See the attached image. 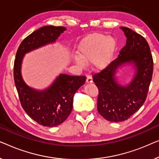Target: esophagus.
<instances>
[{
	"instance_id": "esophagus-1",
	"label": "esophagus",
	"mask_w": 159,
	"mask_h": 159,
	"mask_svg": "<svg viewBox=\"0 0 159 159\" xmlns=\"http://www.w3.org/2000/svg\"><path fill=\"white\" fill-rule=\"evenodd\" d=\"M93 81V79H92V77H91V75L90 74H88L86 75V82L87 83H91Z\"/></svg>"
}]
</instances>
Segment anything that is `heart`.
Listing matches in <instances>:
<instances>
[{"mask_svg":"<svg viewBox=\"0 0 159 159\" xmlns=\"http://www.w3.org/2000/svg\"><path fill=\"white\" fill-rule=\"evenodd\" d=\"M116 43L115 39L103 34H94L86 37L79 48V57L74 61L84 68L86 62L94 60L98 66L107 64L111 60Z\"/></svg>","mask_w":159,"mask_h":159,"instance_id":"obj_1","label":"heart"}]
</instances>
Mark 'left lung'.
<instances>
[{"label":"left lung","mask_w":159,"mask_h":159,"mask_svg":"<svg viewBox=\"0 0 159 159\" xmlns=\"http://www.w3.org/2000/svg\"><path fill=\"white\" fill-rule=\"evenodd\" d=\"M127 37L117 59L100 72L93 73V81L99 89L97 109L104 119L122 122L131 117L146 101L153 70V57L146 39L130 29L122 26ZM128 62L136 69L135 77L126 87L116 81L119 66Z\"/></svg>","instance_id":"8db88e82"}]
</instances>
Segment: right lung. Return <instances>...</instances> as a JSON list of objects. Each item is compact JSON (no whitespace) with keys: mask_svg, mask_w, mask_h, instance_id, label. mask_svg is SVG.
<instances>
[{"mask_svg":"<svg viewBox=\"0 0 159 159\" xmlns=\"http://www.w3.org/2000/svg\"><path fill=\"white\" fill-rule=\"evenodd\" d=\"M65 30L63 26L39 28L21 42L16 54L13 77L21 107L32 120L42 126L52 127L66 121L73 109V96L84 84L86 77L60 74L46 90L36 91L22 79V59L25 53L56 41Z\"/></svg>","mask_w":159,"mask_h":159,"instance_id":"right-lung-1","label":"right lung"}]
</instances>
